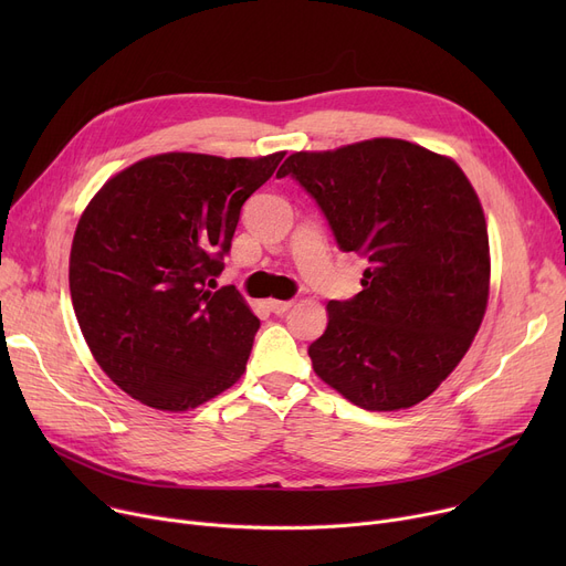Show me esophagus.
Here are the masks:
<instances>
[{
  "label": "esophagus",
  "mask_w": 566,
  "mask_h": 566,
  "mask_svg": "<svg viewBox=\"0 0 566 566\" xmlns=\"http://www.w3.org/2000/svg\"><path fill=\"white\" fill-rule=\"evenodd\" d=\"M268 305V310H271L273 314H284V312H289L291 310V301H268L265 303Z\"/></svg>",
  "instance_id": "esophagus-1"
}]
</instances>
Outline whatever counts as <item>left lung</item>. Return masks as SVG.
<instances>
[{
	"mask_svg": "<svg viewBox=\"0 0 566 566\" xmlns=\"http://www.w3.org/2000/svg\"><path fill=\"white\" fill-rule=\"evenodd\" d=\"M291 176L318 203L337 248L367 261L363 291L328 303L310 344L314 371L365 410L427 399L461 363L489 301V233L461 167L403 139L293 154Z\"/></svg>",
	"mask_w": 566,
	"mask_h": 566,
	"instance_id": "8db88e82",
	"label": "left lung"
}]
</instances>
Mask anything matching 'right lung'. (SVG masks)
Here are the masks:
<instances>
[{
  "label": "right lung",
  "mask_w": 566,
  "mask_h": 566,
  "mask_svg": "<svg viewBox=\"0 0 566 566\" xmlns=\"http://www.w3.org/2000/svg\"><path fill=\"white\" fill-rule=\"evenodd\" d=\"M284 154H163L118 171L82 213L71 298L103 371L133 399L188 410L243 376L259 318L216 289L243 203Z\"/></svg>",
  "instance_id": "1"
}]
</instances>
